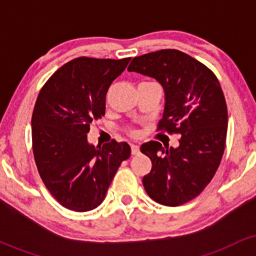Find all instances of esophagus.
<instances>
[{
	"label": "esophagus",
	"mask_w": 256,
	"mask_h": 256,
	"mask_svg": "<svg viewBox=\"0 0 256 256\" xmlns=\"http://www.w3.org/2000/svg\"><path fill=\"white\" fill-rule=\"evenodd\" d=\"M131 152H132V155L140 154V146H136V144H132L131 146Z\"/></svg>",
	"instance_id": "esophagus-1"
}]
</instances>
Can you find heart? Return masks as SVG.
<instances>
[{
	"label": "heart",
	"instance_id": "obj_1",
	"mask_svg": "<svg viewBox=\"0 0 256 256\" xmlns=\"http://www.w3.org/2000/svg\"><path fill=\"white\" fill-rule=\"evenodd\" d=\"M130 134H132V136H136V134H137V132H136V131H130Z\"/></svg>",
	"mask_w": 256,
	"mask_h": 256
}]
</instances>
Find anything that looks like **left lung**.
Masks as SVG:
<instances>
[{"instance_id":"obj_1","label":"left lung","mask_w":256,"mask_h":256,"mask_svg":"<svg viewBox=\"0 0 256 256\" xmlns=\"http://www.w3.org/2000/svg\"><path fill=\"white\" fill-rule=\"evenodd\" d=\"M128 71L161 84L165 108L158 130L180 134L177 148H164L156 140L140 146L152 160L143 186L158 204H183L204 192L224 154L228 108L222 86L204 64L176 49L134 58Z\"/></svg>"}]
</instances>
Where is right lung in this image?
Listing matches in <instances>:
<instances>
[{"instance_id": "add662e5", "label": "right lung", "mask_w": 256, "mask_h": 256, "mask_svg": "<svg viewBox=\"0 0 256 256\" xmlns=\"http://www.w3.org/2000/svg\"><path fill=\"white\" fill-rule=\"evenodd\" d=\"M131 58H77L64 64L38 94L32 114V148L44 185L60 204L86 212L104 202L128 143L88 142L91 122L106 110V95Z\"/></svg>"}]
</instances>
